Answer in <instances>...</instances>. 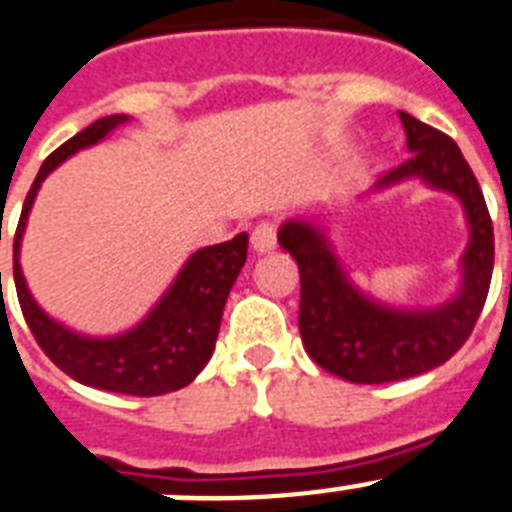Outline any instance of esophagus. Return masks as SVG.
<instances>
[{
    "label": "esophagus",
    "mask_w": 512,
    "mask_h": 512,
    "mask_svg": "<svg viewBox=\"0 0 512 512\" xmlns=\"http://www.w3.org/2000/svg\"><path fill=\"white\" fill-rule=\"evenodd\" d=\"M252 250L257 252V255H262V252H270L275 247V224L273 221H262V224H257L255 229H252Z\"/></svg>",
    "instance_id": "esophagus-1"
}]
</instances>
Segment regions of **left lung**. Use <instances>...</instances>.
Masks as SVG:
<instances>
[{
  "label": "left lung",
  "instance_id": "8db88e82",
  "mask_svg": "<svg viewBox=\"0 0 512 512\" xmlns=\"http://www.w3.org/2000/svg\"><path fill=\"white\" fill-rule=\"evenodd\" d=\"M412 157L376 180V190L420 180L456 195L469 224L459 291L446 304L404 309L371 299L350 281L319 219H288L278 242L301 275L299 332L314 363L353 384H386L441 366L471 335L495 265L492 219L479 182L456 141L399 110Z\"/></svg>",
  "mask_w": 512,
  "mask_h": 512
}]
</instances>
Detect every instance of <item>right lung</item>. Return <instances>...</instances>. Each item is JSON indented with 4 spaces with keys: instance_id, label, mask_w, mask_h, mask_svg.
Masks as SVG:
<instances>
[{
    "instance_id": "obj_1",
    "label": "right lung",
    "mask_w": 512,
    "mask_h": 512,
    "mask_svg": "<svg viewBox=\"0 0 512 512\" xmlns=\"http://www.w3.org/2000/svg\"><path fill=\"white\" fill-rule=\"evenodd\" d=\"M128 121H131L128 115L100 118L84 131H79L77 136H71L43 162L41 172L25 198V206H22L20 224L15 231L12 270H15L17 299H20L25 322L43 353L61 371L69 373L79 384L95 386L102 391H118V394H131V397H159V394L188 386L211 361L226 299H229L231 286L247 260L250 237L244 231L229 242L211 244V247L193 252L172 281V286L154 304V309L136 327L110 337L82 335V332L61 324L59 319L48 317L33 299L20 268L22 237H25L30 208H33L43 180L61 162L87 146L100 144L102 139H108V133Z\"/></svg>"
}]
</instances>
